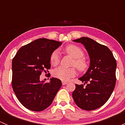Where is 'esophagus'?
<instances>
[{
	"label": "esophagus",
	"mask_w": 125,
	"mask_h": 125,
	"mask_svg": "<svg viewBox=\"0 0 125 125\" xmlns=\"http://www.w3.org/2000/svg\"><path fill=\"white\" fill-rule=\"evenodd\" d=\"M68 83L67 82H65V81H62V85H65Z\"/></svg>",
	"instance_id": "1"
}]
</instances>
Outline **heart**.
<instances>
[{
	"label": "heart",
	"mask_w": 125,
	"mask_h": 125,
	"mask_svg": "<svg viewBox=\"0 0 125 125\" xmlns=\"http://www.w3.org/2000/svg\"><path fill=\"white\" fill-rule=\"evenodd\" d=\"M65 51L68 54L74 59L73 65L76 66L80 71H85L88 68V63L83 57L84 52L83 50L79 46L74 45H68L65 48ZM60 57L59 52L54 51L50 56V62L51 65L55 66L59 62ZM76 74V70L74 68H65L63 67H59L55 68L52 72V75L57 79L62 81H68L71 77H74Z\"/></svg>",
	"instance_id": "b5f03b06"
}]
</instances>
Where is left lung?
<instances>
[{"mask_svg":"<svg viewBox=\"0 0 125 125\" xmlns=\"http://www.w3.org/2000/svg\"><path fill=\"white\" fill-rule=\"evenodd\" d=\"M73 42L85 46L90 59V65L86 73L79 79L84 85L86 83V86L75 84L73 98L81 109L94 110L108 101L114 91L116 60L107 46L92 39L82 37Z\"/></svg>","mask_w":125,"mask_h":125,"instance_id":"8db88e82","label":"left lung"}]
</instances>
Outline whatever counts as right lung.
Segmentation results:
<instances>
[{
  "label": "right lung",
  "mask_w": 125,
  "mask_h": 125,
  "mask_svg": "<svg viewBox=\"0 0 125 125\" xmlns=\"http://www.w3.org/2000/svg\"><path fill=\"white\" fill-rule=\"evenodd\" d=\"M62 42L41 38L18 50L12 62V86L19 102L27 109L42 111L52 103L62 82L57 78L49 83L40 75L51 68L50 56Z\"/></svg>",
  "instance_id": "right-lung-1"
}]
</instances>
